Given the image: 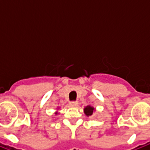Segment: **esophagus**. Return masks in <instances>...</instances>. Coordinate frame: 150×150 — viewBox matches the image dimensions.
I'll return each instance as SVG.
<instances>
[{
	"label": "esophagus",
	"mask_w": 150,
	"mask_h": 150,
	"mask_svg": "<svg viewBox=\"0 0 150 150\" xmlns=\"http://www.w3.org/2000/svg\"><path fill=\"white\" fill-rule=\"evenodd\" d=\"M70 106H71V107H76L77 105H78V102L77 101H71V102H70Z\"/></svg>",
	"instance_id": "esophagus-1"
}]
</instances>
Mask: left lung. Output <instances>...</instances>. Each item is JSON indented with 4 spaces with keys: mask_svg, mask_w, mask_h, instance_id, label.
Wrapping results in <instances>:
<instances>
[{
    "mask_svg": "<svg viewBox=\"0 0 150 150\" xmlns=\"http://www.w3.org/2000/svg\"><path fill=\"white\" fill-rule=\"evenodd\" d=\"M95 111V108L93 107H91L90 105H88L87 107H85L84 108V113L86 114V116H91L92 115V113Z\"/></svg>",
    "mask_w": 150,
    "mask_h": 150,
    "instance_id": "obj_1",
    "label": "left lung"
}]
</instances>
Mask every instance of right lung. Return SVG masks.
I'll use <instances>...</instances> for the list:
<instances>
[{"label": "right lung", "mask_w": 150, "mask_h": 150, "mask_svg": "<svg viewBox=\"0 0 150 150\" xmlns=\"http://www.w3.org/2000/svg\"><path fill=\"white\" fill-rule=\"evenodd\" d=\"M55 114H58V112H55Z\"/></svg>", "instance_id": "obj_1"}]
</instances>
